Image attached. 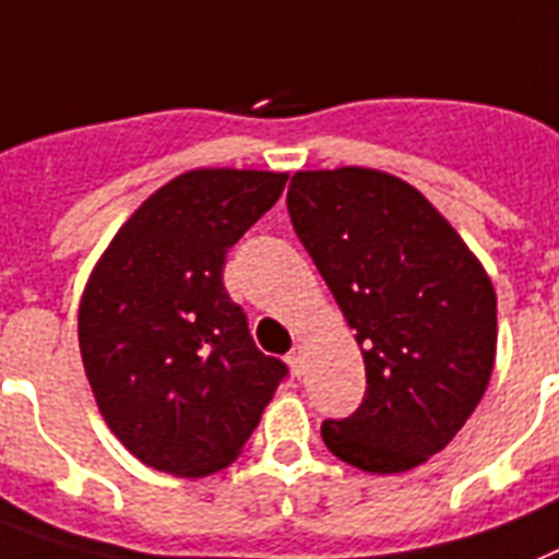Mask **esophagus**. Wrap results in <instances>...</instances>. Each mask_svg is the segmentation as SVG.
I'll use <instances>...</instances> for the list:
<instances>
[{"instance_id": "34e87169", "label": "esophagus", "mask_w": 559, "mask_h": 559, "mask_svg": "<svg viewBox=\"0 0 559 559\" xmlns=\"http://www.w3.org/2000/svg\"><path fill=\"white\" fill-rule=\"evenodd\" d=\"M289 367H293V373L295 376H301L304 373V347H293L287 356Z\"/></svg>"}]
</instances>
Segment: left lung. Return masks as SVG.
<instances>
[{"instance_id": "1", "label": "left lung", "mask_w": 559, "mask_h": 559, "mask_svg": "<svg viewBox=\"0 0 559 559\" xmlns=\"http://www.w3.org/2000/svg\"><path fill=\"white\" fill-rule=\"evenodd\" d=\"M287 209L365 356L361 405L324 419L321 439L370 474L416 468L460 433L488 388L491 281L425 194L384 171H298Z\"/></svg>"}]
</instances>
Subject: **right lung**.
I'll return each mask as SVG.
<instances>
[{"mask_svg": "<svg viewBox=\"0 0 559 559\" xmlns=\"http://www.w3.org/2000/svg\"><path fill=\"white\" fill-rule=\"evenodd\" d=\"M284 186L275 171H186L126 221L91 272L85 376L108 428L148 468H226L289 376L258 350L224 287L226 252Z\"/></svg>", "mask_w": 559, "mask_h": 559, "instance_id": "add662e5", "label": "right lung"}]
</instances>
